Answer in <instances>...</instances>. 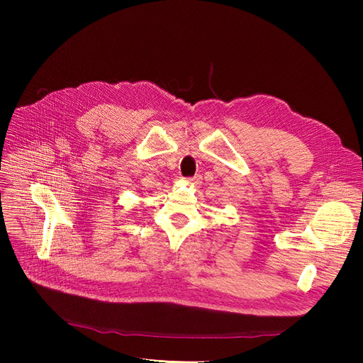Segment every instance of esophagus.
<instances>
[{
    "label": "esophagus",
    "instance_id": "obj_1",
    "mask_svg": "<svg viewBox=\"0 0 363 363\" xmlns=\"http://www.w3.org/2000/svg\"><path fill=\"white\" fill-rule=\"evenodd\" d=\"M188 181H193V182H200V181H201V175H196V177H193V178H189Z\"/></svg>",
    "mask_w": 363,
    "mask_h": 363
}]
</instances>
